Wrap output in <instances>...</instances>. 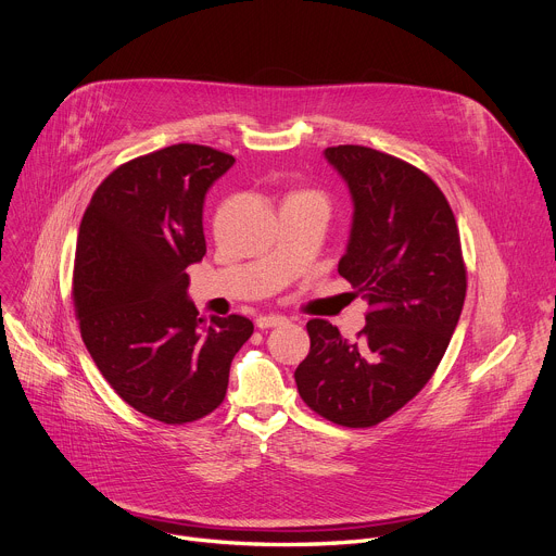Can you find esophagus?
Listing matches in <instances>:
<instances>
[{
  "mask_svg": "<svg viewBox=\"0 0 556 556\" xmlns=\"http://www.w3.org/2000/svg\"><path fill=\"white\" fill-rule=\"evenodd\" d=\"M288 319L286 317H281V315H262V317H257V328L260 330H268V328H277V326H283Z\"/></svg>",
  "mask_w": 556,
  "mask_h": 556,
  "instance_id": "34e87169",
  "label": "esophagus"
}]
</instances>
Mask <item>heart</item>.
<instances>
[{"instance_id":"obj_1","label":"heart","mask_w":556,"mask_h":556,"mask_svg":"<svg viewBox=\"0 0 556 556\" xmlns=\"http://www.w3.org/2000/svg\"><path fill=\"white\" fill-rule=\"evenodd\" d=\"M294 194H306V192H294Z\"/></svg>"}]
</instances>
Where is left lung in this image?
<instances>
[{
	"instance_id": "1",
	"label": "left lung",
	"mask_w": 556,
	"mask_h": 556,
	"mask_svg": "<svg viewBox=\"0 0 556 556\" xmlns=\"http://www.w3.org/2000/svg\"><path fill=\"white\" fill-rule=\"evenodd\" d=\"M324 157L355 206L337 270L370 311L357 341L311 319L294 381L324 419L370 428L406 406L445 355L466 299L462 239L447 199L413 164L352 143Z\"/></svg>"
}]
</instances>
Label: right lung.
<instances>
[{
	"label": "right lung",
	"mask_w": 556,
	"mask_h": 556,
	"mask_svg": "<svg viewBox=\"0 0 556 556\" xmlns=\"http://www.w3.org/2000/svg\"><path fill=\"white\" fill-rule=\"evenodd\" d=\"M232 164L208 146L155 150L99 184L79 226L73 296L81 339L128 406L162 424L211 415L255 330L241 315L206 321L188 299L186 268L206 255L204 199Z\"/></svg>",
	"instance_id": "add662e5"
}]
</instances>
